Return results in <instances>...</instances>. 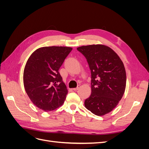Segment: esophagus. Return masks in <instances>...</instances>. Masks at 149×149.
Segmentation results:
<instances>
[{"label":"esophagus","instance_id":"esophagus-1","mask_svg":"<svg viewBox=\"0 0 149 149\" xmlns=\"http://www.w3.org/2000/svg\"><path fill=\"white\" fill-rule=\"evenodd\" d=\"M80 85H78V86L76 87V88H73V90L74 91H77V90H78L79 88H80Z\"/></svg>","mask_w":149,"mask_h":149}]
</instances>
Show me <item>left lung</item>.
I'll list each match as a JSON object with an SVG mask.
<instances>
[{"label": "left lung", "mask_w": 149, "mask_h": 149, "mask_svg": "<svg viewBox=\"0 0 149 149\" xmlns=\"http://www.w3.org/2000/svg\"><path fill=\"white\" fill-rule=\"evenodd\" d=\"M86 58L91 74V94L84 101L87 109L105 115L118 104L125 91L126 73L123 61L115 52L102 45L77 48Z\"/></svg>", "instance_id": "left-lung-1"}]
</instances>
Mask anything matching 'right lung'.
I'll return each mask as SVG.
<instances>
[{"label": "right lung", "mask_w": 149, "mask_h": 149, "mask_svg": "<svg viewBox=\"0 0 149 149\" xmlns=\"http://www.w3.org/2000/svg\"><path fill=\"white\" fill-rule=\"evenodd\" d=\"M72 48L47 47L31 54L24 71L25 91L34 104L44 111H51L64 102L68 90L59 71Z\"/></svg>", "instance_id": "add662e5"}]
</instances>
